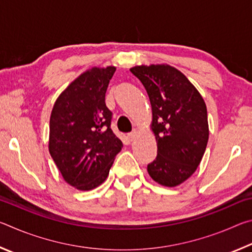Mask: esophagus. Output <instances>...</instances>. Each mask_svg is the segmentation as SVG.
<instances>
[{"instance_id":"1","label":"esophagus","mask_w":252,"mask_h":252,"mask_svg":"<svg viewBox=\"0 0 252 252\" xmlns=\"http://www.w3.org/2000/svg\"><path fill=\"white\" fill-rule=\"evenodd\" d=\"M136 136H138V131L136 130H133L132 132H130L129 134H127V138H129L130 141H133V140H135Z\"/></svg>"}]
</instances>
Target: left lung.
Here are the masks:
<instances>
[{
	"instance_id": "1",
	"label": "left lung",
	"mask_w": 252,
	"mask_h": 252,
	"mask_svg": "<svg viewBox=\"0 0 252 252\" xmlns=\"http://www.w3.org/2000/svg\"><path fill=\"white\" fill-rule=\"evenodd\" d=\"M130 71L141 83L152 108L151 129L158 155L148 164L156 182L176 187L197 170L209 139L207 106L186 75L167 64L141 65Z\"/></svg>"
}]
</instances>
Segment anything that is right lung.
Instances as JSON below:
<instances>
[{
  "instance_id": "right-lung-1",
  "label": "right lung",
  "mask_w": 252,
  "mask_h": 252,
  "mask_svg": "<svg viewBox=\"0 0 252 252\" xmlns=\"http://www.w3.org/2000/svg\"><path fill=\"white\" fill-rule=\"evenodd\" d=\"M116 67H92L57 99L50 118L49 151L64 180L76 189L99 187L122 141L111 130L105 92Z\"/></svg>"
}]
</instances>
